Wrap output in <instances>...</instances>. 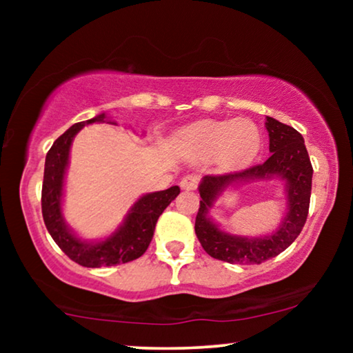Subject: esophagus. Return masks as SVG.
I'll return each instance as SVG.
<instances>
[{
  "instance_id": "1",
  "label": "esophagus",
  "mask_w": 353,
  "mask_h": 353,
  "mask_svg": "<svg viewBox=\"0 0 353 353\" xmlns=\"http://www.w3.org/2000/svg\"><path fill=\"white\" fill-rule=\"evenodd\" d=\"M197 183H199V178H197L196 175H186L181 178L180 186H181V190H185V191H192L197 188Z\"/></svg>"
}]
</instances>
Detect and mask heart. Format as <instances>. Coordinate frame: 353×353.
<instances>
[{
  "mask_svg": "<svg viewBox=\"0 0 353 353\" xmlns=\"http://www.w3.org/2000/svg\"><path fill=\"white\" fill-rule=\"evenodd\" d=\"M262 134L249 119L204 120L183 133L181 143L199 159H219L225 168H239L257 156Z\"/></svg>",
  "mask_w": 353,
  "mask_h": 353,
  "instance_id": "b5f03b06",
  "label": "heart"
}]
</instances>
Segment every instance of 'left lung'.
<instances>
[{"label": "left lung", "mask_w": 353, "mask_h": 353, "mask_svg": "<svg viewBox=\"0 0 353 353\" xmlns=\"http://www.w3.org/2000/svg\"><path fill=\"white\" fill-rule=\"evenodd\" d=\"M270 138V156L263 163L226 175H205L199 183L201 205L196 215V236L210 257L228 263L254 265L276 257L291 245L305 225L312 194L313 168L302 134L296 128L265 120ZM276 179L283 183L287 210L279 228L263 236L231 235L219 228L208 212L230 187L249 181Z\"/></svg>", "instance_id": "1"}]
</instances>
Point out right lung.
Here are the masks:
<instances>
[{"label": "right lung", "instance_id": "obj_1", "mask_svg": "<svg viewBox=\"0 0 353 353\" xmlns=\"http://www.w3.org/2000/svg\"><path fill=\"white\" fill-rule=\"evenodd\" d=\"M117 125L115 120L108 119L105 114L79 122L61 134L46 154L45 176H43L41 190V212L43 220L51 238L59 245L67 257L81 267L99 268L114 267V265L127 263L137 260L146 252L151 244L156 223L167 205L180 194V188L172 186L168 190L148 192L143 194L130 207L122 223L112 233L101 239H81L74 230L67 225L62 212L64 202L65 173L69 167L70 146L75 134L85 125L91 123Z\"/></svg>", "mask_w": 353, "mask_h": 353}]
</instances>
